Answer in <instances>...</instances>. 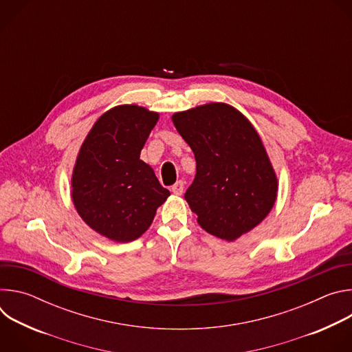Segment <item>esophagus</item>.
<instances>
[{"mask_svg":"<svg viewBox=\"0 0 352 352\" xmlns=\"http://www.w3.org/2000/svg\"><path fill=\"white\" fill-rule=\"evenodd\" d=\"M171 190H173V193L177 195V196L182 195V192H184V182H182V181H177V182L173 185Z\"/></svg>","mask_w":352,"mask_h":352,"instance_id":"esophagus-1","label":"esophagus"}]
</instances>
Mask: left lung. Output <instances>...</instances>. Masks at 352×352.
<instances>
[{"mask_svg":"<svg viewBox=\"0 0 352 352\" xmlns=\"http://www.w3.org/2000/svg\"><path fill=\"white\" fill-rule=\"evenodd\" d=\"M171 120L195 155L185 199L197 224L228 242L259 226L276 204L278 179L252 122L227 103H206Z\"/></svg>","mask_w":352,"mask_h":352,"instance_id":"8db88e82","label":"left lung"}]
</instances>
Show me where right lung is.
<instances>
[{
    "mask_svg": "<svg viewBox=\"0 0 352 352\" xmlns=\"http://www.w3.org/2000/svg\"><path fill=\"white\" fill-rule=\"evenodd\" d=\"M159 113L121 104L100 116L86 135L71 177L80 219L97 234L131 242L147 231L170 196L153 168L140 160Z\"/></svg>",
    "mask_w": 352,
    "mask_h": 352,
    "instance_id": "obj_1",
    "label": "right lung"
}]
</instances>
